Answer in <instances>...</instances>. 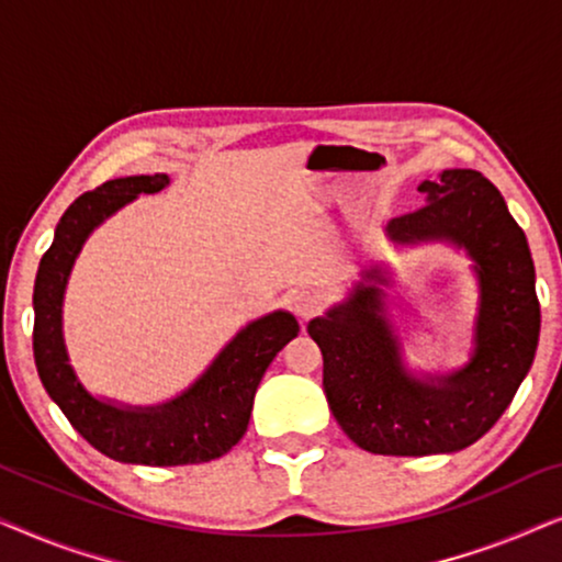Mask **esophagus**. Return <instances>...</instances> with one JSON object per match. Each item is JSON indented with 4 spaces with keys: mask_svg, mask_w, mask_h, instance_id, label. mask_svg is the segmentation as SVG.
<instances>
[{
    "mask_svg": "<svg viewBox=\"0 0 562 562\" xmlns=\"http://www.w3.org/2000/svg\"><path fill=\"white\" fill-rule=\"evenodd\" d=\"M291 310H294L299 319H304V322L312 319L314 314L322 310V296L317 294V291H310V289L296 291V294L291 296Z\"/></svg>",
    "mask_w": 562,
    "mask_h": 562,
    "instance_id": "1",
    "label": "esophagus"
}]
</instances>
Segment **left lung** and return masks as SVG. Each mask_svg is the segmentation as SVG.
<instances>
[{
	"instance_id": "8db88e82",
	"label": "left lung",
	"mask_w": 562,
	"mask_h": 562,
	"mask_svg": "<svg viewBox=\"0 0 562 562\" xmlns=\"http://www.w3.org/2000/svg\"><path fill=\"white\" fill-rule=\"evenodd\" d=\"M425 206L391 220L396 245L450 243L479 276L473 352L463 368L417 379L386 317L389 276L381 266L342 304L310 322L319 345L327 404L358 448L375 456H437L488 432L525 381L540 340V302L527 237L486 176L448 168L422 181Z\"/></svg>"
}]
</instances>
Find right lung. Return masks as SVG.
Here are the masks:
<instances>
[{"instance_id": "add662e5", "label": "right lung", "mask_w": 562, "mask_h": 562, "mask_svg": "<svg viewBox=\"0 0 562 562\" xmlns=\"http://www.w3.org/2000/svg\"><path fill=\"white\" fill-rule=\"evenodd\" d=\"M168 187L166 173L125 176L87 191L60 217L53 245L37 266L33 291V352L37 375L76 432L102 456L137 465L210 463L240 442L266 368L299 335L289 312L250 322L212 366L171 402L122 406L91 396L68 363L64 342V294L68 276L91 229L140 194Z\"/></svg>"}]
</instances>
